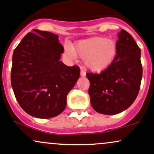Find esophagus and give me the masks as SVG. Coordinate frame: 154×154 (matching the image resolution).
Returning a JSON list of instances; mask_svg holds the SVG:
<instances>
[{"mask_svg": "<svg viewBox=\"0 0 154 154\" xmlns=\"http://www.w3.org/2000/svg\"><path fill=\"white\" fill-rule=\"evenodd\" d=\"M86 75V72L84 71V70H83V69H82V70H81V76H82V77H84Z\"/></svg>", "mask_w": 154, "mask_h": 154, "instance_id": "1", "label": "esophagus"}]
</instances>
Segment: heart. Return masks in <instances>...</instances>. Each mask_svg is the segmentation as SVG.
Wrapping results in <instances>:
<instances>
[{"label":"heart","mask_w":154,"mask_h":154,"mask_svg":"<svg viewBox=\"0 0 154 154\" xmlns=\"http://www.w3.org/2000/svg\"><path fill=\"white\" fill-rule=\"evenodd\" d=\"M67 54L72 59H84L85 66L93 72H100L111 65L117 54V45L113 40L94 37L78 41L74 48L65 46Z\"/></svg>","instance_id":"obj_1"}]
</instances>
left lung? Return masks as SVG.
Here are the masks:
<instances>
[{
	"label": "left lung",
	"instance_id": "8db88e82",
	"mask_svg": "<svg viewBox=\"0 0 154 154\" xmlns=\"http://www.w3.org/2000/svg\"><path fill=\"white\" fill-rule=\"evenodd\" d=\"M118 37L117 54L111 65L99 74L86 73L90 82L91 105L102 114L115 115L127 109L135 100L140 87V49L123 29Z\"/></svg>",
	"mask_w": 154,
	"mask_h": 154
}]
</instances>
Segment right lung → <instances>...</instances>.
Listing matches in <instances>:
<instances>
[{"label": "right lung", "mask_w": 154, "mask_h": 154, "mask_svg": "<svg viewBox=\"0 0 154 154\" xmlns=\"http://www.w3.org/2000/svg\"><path fill=\"white\" fill-rule=\"evenodd\" d=\"M14 49L11 82L20 107L35 118L49 119L65 110L67 95L80 76L76 65L60 61L58 35L34 29Z\"/></svg>", "instance_id": "obj_1"}]
</instances>
